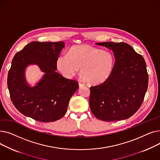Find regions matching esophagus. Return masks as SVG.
<instances>
[{"label":"esophagus","instance_id":"34e87169","mask_svg":"<svg viewBox=\"0 0 160 160\" xmlns=\"http://www.w3.org/2000/svg\"><path fill=\"white\" fill-rule=\"evenodd\" d=\"M85 86V85L83 84V83H79V87L80 88H82V87H84Z\"/></svg>","mask_w":160,"mask_h":160}]
</instances>
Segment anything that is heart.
<instances>
[{
	"label": "heart",
	"instance_id": "1",
	"mask_svg": "<svg viewBox=\"0 0 160 160\" xmlns=\"http://www.w3.org/2000/svg\"><path fill=\"white\" fill-rule=\"evenodd\" d=\"M115 56L110 50L89 45L72 47L68 54H62L56 60L57 69L63 77L71 78L80 69L81 77L90 84H99L111 76Z\"/></svg>",
	"mask_w": 160,
	"mask_h": 160
}]
</instances>
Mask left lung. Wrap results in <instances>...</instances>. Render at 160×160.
<instances>
[{
    "instance_id": "8db88e82",
    "label": "left lung",
    "mask_w": 160,
    "mask_h": 160,
    "mask_svg": "<svg viewBox=\"0 0 160 160\" xmlns=\"http://www.w3.org/2000/svg\"><path fill=\"white\" fill-rule=\"evenodd\" d=\"M96 44L112 50L115 61L110 78L90 88L91 112L104 121L127 119L139 110L143 102L148 82L145 61L126 43Z\"/></svg>"
}]
</instances>
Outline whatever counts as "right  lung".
Returning a JSON list of instances; mask_svg holds the SVG:
<instances>
[{
	"label": "right lung",
	"instance_id": "obj_1",
	"mask_svg": "<svg viewBox=\"0 0 160 160\" xmlns=\"http://www.w3.org/2000/svg\"><path fill=\"white\" fill-rule=\"evenodd\" d=\"M65 47L63 41H33L16 53L8 75V88L14 106L24 115L40 122H54L66 113L78 83L56 72V60ZM37 64L45 72L35 86L25 78V69Z\"/></svg>",
	"mask_w": 160,
	"mask_h": 160
}]
</instances>
